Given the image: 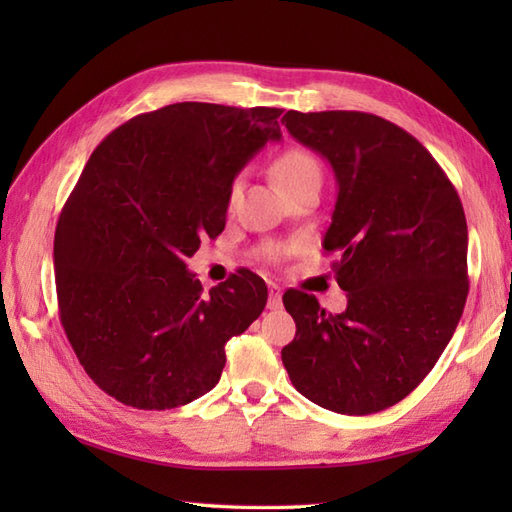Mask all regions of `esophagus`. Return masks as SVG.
Instances as JSON below:
<instances>
[{
  "label": "esophagus",
  "mask_w": 512,
  "mask_h": 512,
  "mask_svg": "<svg viewBox=\"0 0 512 512\" xmlns=\"http://www.w3.org/2000/svg\"><path fill=\"white\" fill-rule=\"evenodd\" d=\"M270 297H268V308L270 310H279L281 308V288L277 284H268Z\"/></svg>",
  "instance_id": "obj_1"
}]
</instances>
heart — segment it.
I'll return each instance as SVG.
<instances>
[{"instance_id":"heart-1","label":"heart","mask_w":512,"mask_h":512,"mask_svg":"<svg viewBox=\"0 0 512 512\" xmlns=\"http://www.w3.org/2000/svg\"><path fill=\"white\" fill-rule=\"evenodd\" d=\"M273 178L279 184L281 191H288L295 184L303 182L306 178H321V165L317 162L312 154L303 149H288L284 154H279L277 160L273 162ZM237 193V182L233 184L231 189V200L235 198ZM281 253V246L268 244L266 246V255L270 259H277Z\"/></svg>"}]
</instances>
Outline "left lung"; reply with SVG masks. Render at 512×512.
Wrapping results in <instances>:
<instances>
[{
    "mask_svg": "<svg viewBox=\"0 0 512 512\" xmlns=\"http://www.w3.org/2000/svg\"><path fill=\"white\" fill-rule=\"evenodd\" d=\"M334 169L336 204L323 237L341 314L288 290L297 323L281 361L299 394L347 416L383 411L416 389L458 328L466 295V217L447 173L405 129L365 112L281 118Z\"/></svg>",
    "mask_w": 512,
    "mask_h": 512,
    "instance_id": "obj_1",
    "label": "left lung"
}]
</instances>
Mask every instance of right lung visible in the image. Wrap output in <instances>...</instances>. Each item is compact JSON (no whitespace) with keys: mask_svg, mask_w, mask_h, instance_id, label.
Masks as SVG:
<instances>
[{"mask_svg":"<svg viewBox=\"0 0 512 512\" xmlns=\"http://www.w3.org/2000/svg\"><path fill=\"white\" fill-rule=\"evenodd\" d=\"M281 112L173 103L92 151L54 231V281L65 336L107 396L187 405L217 385L226 341L262 314V277L239 268L204 295L187 259L224 231L233 180L281 138Z\"/></svg>","mask_w":512,"mask_h":512,"instance_id":"obj_1","label":"right lung"}]
</instances>
